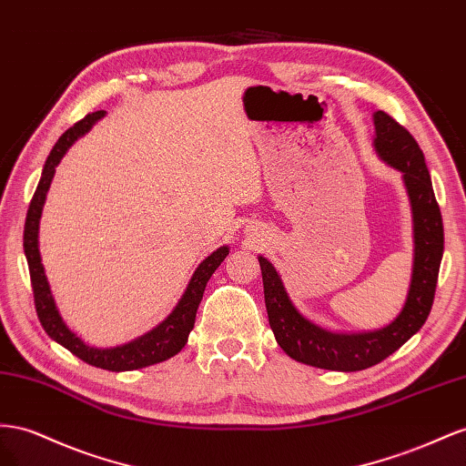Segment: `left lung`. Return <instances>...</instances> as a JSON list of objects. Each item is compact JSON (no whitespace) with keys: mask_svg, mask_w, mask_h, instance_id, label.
Here are the masks:
<instances>
[{"mask_svg":"<svg viewBox=\"0 0 466 466\" xmlns=\"http://www.w3.org/2000/svg\"><path fill=\"white\" fill-rule=\"evenodd\" d=\"M373 148L384 164L400 171L411 210V277L408 295L392 322L375 329H329L304 316L290 300L275 265L258 256L265 309L275 339L299 363L353 373L380 363L420 331L433 304L443 258V220L423 152L410 132L382 111L373 113Z\"/></svg>","mask_w":466,"mask_h":466,"instance_id":"left-lung-1","label":"left lung"}]
</instances>
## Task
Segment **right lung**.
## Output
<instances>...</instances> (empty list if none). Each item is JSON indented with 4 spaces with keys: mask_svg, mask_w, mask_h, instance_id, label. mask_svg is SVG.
<instances>
[{
    "mask_svg": "<svg viewBox=\"0 0 466 466\" xmlns=\"http://www.w3.org/2000/svg\"><path fill=\"white\" fill-rule=\"evenodd\" d=\"M105 115H107V111H96L87 115L77 125L66 130L55 144V148L50 150V156L46 157V164L43 167L41 181H38L35 197L29 205V212H26L23 248L26 263H29L36 314L46 334L56 343H60L62 348L82 359V361L105 370H116V373H121V370H135L162 363L166 359L177 355L185 348V343H187L191 329L195 326L197 309L203 300V292L208 279L217 271L224 258L228 256L230 248L220 246L218 249L212 251L208 258L198 263V268L189 279L187 289H185L174 310H171L156 328L146 331V334L135 338L132 341L115 345V348H96V345L86 343L74 329H70V326L64 322V318L56 307L55 295H52L50 290L41 249H38V228H41V217L50 183L55 179L56 167L62 162V157L72 148L74 142L77 138H82L86 132H89L91 127L101 121Z\"/></svg>",
    "mask_w": 466,
    "mask_h": 466,
    "instance_id": "obj_1",
    "label": "right lung"
}]
</instances>
